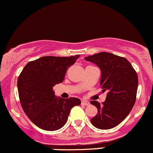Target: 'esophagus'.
<instances>
[{"mask_svg": "<svg viewBox=\"0 0 153 153\" xmlns=\"http://www.w3.org/2000/svg\"><path fill=\"white\" fill-rule=\"evenodd\" d=\"M82 105L88 106V105H90V102L88 101H86V100H82Z\"/></svg>", "mask_w": 153, "mask_h": 153, "instance_id": "obj_1", "label": "esophagus"}]
</instances>
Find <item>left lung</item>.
Segmentation results:
<instances>
[{
  "mask_svg": "<svg viewBox=\"0 0 153 153\" xmlns=\"http://www.w3.org/2000/svg\"><path fill=\"white\" fill-rule=\"evenodd\" d=\"M85 59L99 67L100 85L103 92L108 91L101 105L96 101L90 102L98 109L90 122L97 128L111 129L124 120L134 107L138 88L137 74L127 59L109 52H99Z\"/></svg>",
  "mask_w": 153,
  "mask_h": 153,
  "instance_id": "obj_1",
  "label": "left lung"
}]
</instances>
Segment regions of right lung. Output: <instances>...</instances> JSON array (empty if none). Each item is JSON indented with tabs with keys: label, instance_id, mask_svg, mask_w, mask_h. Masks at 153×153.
Instances as JSON below:
<instances>
[{
	"label": "right lung",
	"instance_id": "right-lung-1",
	"mask_svg": "<svg viewBox=\"0 0 153 153\" xmlns=\"http://www.w3.org/2000/svg\"><path fill=\"white\" fill-rule=\"evenodd\" d=\"M79 57L45 56L26 64L18 77L17 88L22 109L36 126L45 131L61 128L71 109L81 104L76 98H57L53 90L66 71Z\"/></svg>",
	"mask_w": 153,
	"mask_h": 153
}]
</instances>
